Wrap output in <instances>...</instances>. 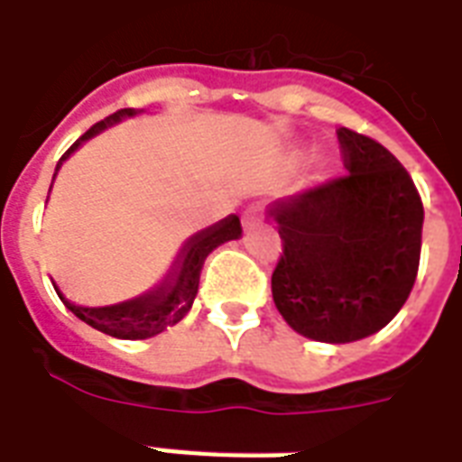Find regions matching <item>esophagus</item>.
<instances>
[{"label":"esophagus","instance_id":"1","mask_svg":"<svg viewBox=\"0 0 462 462\" xmlns=\"http://www.w3.org/2000/svg\"><path fill=\"white\" fill-rule=\"evenodd\" d=\"M261 220V206H249L245 210V216H242V225H245V230H254Z\"/></svg>","mask_w":462,"mask_h":462}]
</instances>
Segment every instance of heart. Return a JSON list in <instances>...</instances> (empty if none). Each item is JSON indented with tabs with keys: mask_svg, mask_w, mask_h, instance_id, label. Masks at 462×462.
<instances>
[{
	"mask_svg": "<svg viewBox=\"0 0 462 462\" xmlns=\"http://www.w3.org/2000/svg\"><path fill=\"white\" fill-rule=\"evenodd\" d=\"M311 153H314V148L304 146L302 151H300V153H297V155H300V158H309V155H311Z\"/></svg>",
	"mask_w": 462,
	"mask_h": 462,
	"instance_id": "1",
	"label": "heart"
}]
</instances>
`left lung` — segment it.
Returning <instances> with one entry per match:
<instances>
[{
  "mask_svg": "<svg viewBox=\"0 0 462 462\" xmlns=\"http://www.w3.org/2000/svg\"><path fill=\"white\" fill-rule=\"evenodd\" d=\"M347 177L268 203L282 256L273 302L319 343L379 333L408 300L422 249L424 208L405 167L369 136L340 126Z\"/></svg>",
  "mask_w": 462,
  "mask_h": 462,
  "instance_id": "left-lung-1",
  "label": "left lung"
}]
</instances>
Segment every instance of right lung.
Masks as SVG:
<instances>
[{
    "instance_id": "right-lung-1",
    "label": "right lung",
    "mask_w": 462,
    "mask_h": 462,
    "mask_svg": "<svg viewBox=\"0 0 462 462\" xmlns=\"http://www.w3.org/2000/svg\"><path fill=\"white\" fill-rule=\"evenodd\" d=\"M139 115H143V110L126 107V110H119L115 115H110L103 122H97L96 126H90L88 132L83 134L81 139L76 141L74 146L69 148L67 153L60 158V162L54 167L52 184L57 180V174H60L61 165L86 141H90L93 136L105 132V129H110V126L119 125V122H125V119L139 117ZM52 184H50V191H52ZM239 237H242V225H239V216H235V213L223 217V220H217L210 227H203V230L194 232L181 245V249L177 252V259L172 261V266L165 273V278L151 290L132 297V300H125V302L105 304V307H83V304L71 302L61 292L54 278L52 285L61 302H64V307L74 316H79L83 323H88V326H93V328L105 333V336L119 337V340H146V337H153L158 333H162L167 326L180 323L189 314V309H191V304L196 300V292H199V275H201L206 256L220 245H225V242Z\"/></svg>"
}]
</instances>
